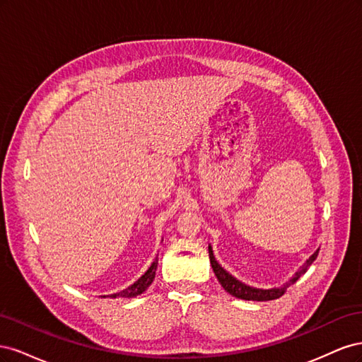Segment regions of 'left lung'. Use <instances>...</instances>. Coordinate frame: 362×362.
<instances>
[{"label":"left lung","mask_w":362,"mask_h":362,"mask_svg":"<svg viewBox=\"0 0 362 362\" xmlns=\"http://www.w3.org/2000/svg\"><path fill=\"white\" fill-rule=\"evenodd\" d=\"M208 255H210L211 267H213V270H214V273H216V276H217L218 282L222 284V287H223L229 294L235 296V298H238V299L258 300V302H261V300H273V299L281 298V296L287 291V288L291 286V284H294L296 281H298V279L303 275V273L306 272V269H308V267L313 264L314 259L317 258V255H319V250H315L314 254L310 257V259H306L305 266H303L298 273H296V275L290 279V282L287 284V286H282V287H279V288H272V290H261V288L249 287V286H246V284L240 282L238 279H235L234 276L229 275V273H228L226 270H223L222 266L218 264V262L216 261V258H214V255H213V250H211L210 246H208Z\"/></svg>","instance_id":"8db88e82"}]
</instances>
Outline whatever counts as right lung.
Segmentation results:
<instances>
[{
    "mask_svg": "<svg viewBox=\"0 0 362 362\" xmlns=\"http://www.w3.org/2000/svg\"><path fill=\"white\" fill-rule=\"evenodd\" d=\"M157 264H158V257L156 258L154 262H152L151 267L145 272V275L140 276V278L133 284V286L125 288V290H122L120 293L110 294V298H119V296H120V298H133V296H137V294H140V293H144V291L151 286V282L154 281V278H156ZM103 298H105V296H103Z\"/></svg>",
    "mask_w": 362,
    "mask_h": 362,
    "instance_id": "right-lung-1",
    "label": "right lung"
}]
</instances>
